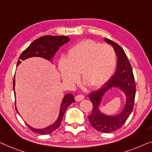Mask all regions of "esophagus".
Wrapping results in <instances>:
<instances>
[{"mask_svg":"<svg viewBox=\"0 0 152 152\" xmlns=\"http://www.w3.org/2000/svg\"><path fill=\"white\" fill-rule=\"evenodd\" d=\"M84 98H85V96L83 95L78 94V95H77L75 97V100H76V101L79 102V101H80V100H82L84 99Z\"/></svg>","mask_w":152,"mask_h":152,"instance_id":"34e87169","label":"esophagus"}]
</instances>
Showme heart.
Returning <instances> with one entry per match:
<instances>
[{"label": "heart", "instance_id": "b5f03b06", "mask_svg": "<svg viewBox=\"0 0 152 152\" xmlns=\"http://www.w3.org/2000/svg\"><path fill=\"white\" fill-rule=\"evenodd\" d=\"M116 65V54L112 47L87 39L70 48L67 57L59 60L58 67L67 84H76L80 74L87 85L96 89L110 80Z\"/></svg>", "mask_w": 152, "mask_h": 152}]
</instances>
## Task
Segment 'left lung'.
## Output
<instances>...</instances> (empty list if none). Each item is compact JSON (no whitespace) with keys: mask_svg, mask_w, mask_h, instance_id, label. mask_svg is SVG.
Returning <instances> with one entry per match:
<instances>
[{"mask_svg":"<svg viewBox=\"0 0 152 152\" xmlns=\"http://www.w3.org/2000/svg\"><path fill=\"white\" fill-rule=\"evenodd\" d=\"M104 40L112 45L116 52L118 58L117 69L114 75L101 88L92 91L88 95L93 104L92 112L88 118L91 126L97 131L102 133H111L118 129L125 124L133 110L136 84L131 64L123 48L108 38H104ZM114 87H118L125 93L126 103L123 111L119 115L114 117L107 116L99 112V106L104 94Z\"/></svg>","mask_w":152,"mask_h":152,"instance_id":"8db88e82","label":"left lung"}]
</instances>
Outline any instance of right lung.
I'll list each match as a JSON object with an SVG mask.
<instances>
[{
	"instance_id": "obj_1",
	"label": "right lung",
	"mask_w": 152,
	"mask_h": 152,
	"mask_svg": "<svg viewBox=\"0 0 152 152\" xmlns=\"http://www.w3.org/2000/svg\"><path fill=\"white\" fill-rule=\"evenodd\" d=\"M69 40V38L66 36H43L42 37H40L37 39L34 40L30 44L28 48L26 50L23 52L19 57L18 61L17 62V66L21 63L22 61H25V59L29 58L31 57H42L45 59L51 61V59L53 58L56 52L58 50V49L65 44ZM15 87V78H14L13 81V89L14 91ZM75 102V100L74 98V95L72 94H67L64 96L63 101H62L61 108H60V112L58 118L56 120L54 124L52 125L48 126L43 129H34V128L30 127L27 124L28 127L31 131L39 134H48L54 132L61 125L62 119L63 118L64 114L67 107L72 102ZM16 112H18V110L16 107Z\"/></svg>"
}]
</instances>
